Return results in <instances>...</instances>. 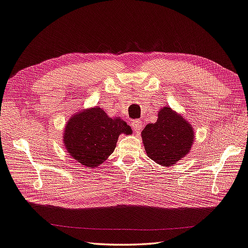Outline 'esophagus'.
Segmentation results:
<instances>
[{
    "label": "esophagus",
    "mask_w": 248,
    "mask_h": 248,
    "mask_svg": "<svg viewBox=\"0 0 248 248\" xmlns=\"http://www.w3.org/2000/svg\"><path fill=\"white\" fill-rule=\"evenodd\" d=\"M142 124H143V123H142V121H140V120H133L132 127H133L135 132L140 133V131L142 130Z\"/></svg>",
    "instance_id": "1"
}]
</instances>
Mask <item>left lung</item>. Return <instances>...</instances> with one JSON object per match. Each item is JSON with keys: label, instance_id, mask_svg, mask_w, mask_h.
<instances>
[{"label": "left lung", "instance_id": "1", "mask_svg": "<svg viewBox=\"0 0 248 248\" xmlns=\"http://www.w3.org/2000/svg\"><path fill=\"white\" fill-rule=\"evenodd\" d=\"M140 134L147 156L163 167L186 157L195 142L191 124L170 106L160 108L156 123L148 124Z\"/></svg>", "mask_w": 248, "mask_h": 248}]
</instances>
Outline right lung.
I'll return each instance as SVG.
<instances>
[{
    "label": "right lung",
    "mask_w": 248,
    "mask_h": 248,
    "mask_svg": "<svg viewBox=\"0 0 248 248\" xmlns=\"http://www.w3.org/2000/svg\"><path fill=\"white\" fill-rule=\"evenodd\" d=\"M132 129L119 117H109L100 106L72 115L63 132V145L70 156L87 168L103 163L116 148L120 134Z\"/></svg>",
    "instance_id": "add662e5"
}]
</instances>
